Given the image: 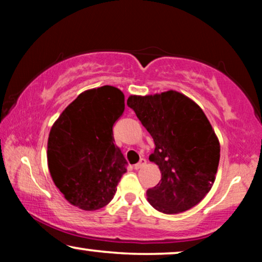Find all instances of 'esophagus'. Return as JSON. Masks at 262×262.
I'll use <instances>...</instances> for the list:
<instances>
[{"label": "esophagus", "mask_w": 262, "mask_h": 262, "mask_svg": "<svg viewBox=\"0 0 262 262\" xmlns=\"http://www.w3.org/2000/svg\"><path fill=\"white\" fill-rule=\"evenodd\" d=\"M145 164H146V160H145V159H141V161H139L138 163L135 164V169H136V170L141 169V168L144 167Z\"/></svg>", "instance_id": "esophagus-1"}]
</instances>
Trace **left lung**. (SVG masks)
Wrapping results in <instances>:
<instances>
[{"label":"left lung","instance_id":"1","mask_svg":"<svg viewBox=\"0 0 262 262\" xmlns=\"http://www.w3.org/2000/svg\"><path fill=\"white\" fill-rule=\"evenodd\" d=\"M127 106L155 142L149 160L161 170V180L146 191L154 209L167 214L195 206L212 187L221 146L203 110L181 93L131 95Z\"/></svg>","mask_w":262,"mask_h":262}]
</instances>
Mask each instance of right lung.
Listing matches in <instances>:
<instances>
[{"mask_svg":"<svg viewBox=\"0 0 262 262\" xmlns=\"http://www.w3.org/2000/svg\"><path fill=\"white\" fill-rule=\"evenodd\" d=\"M124 100L123 92L112 85L89 89L63 111L50 131V174L64 198L82 210L106 206L126 173L127 162L113 138Z\"/></svg>","mask_w":262,"mask_h":262,"instance_id":"add662e5","label":"right lung"}]
</instances>
